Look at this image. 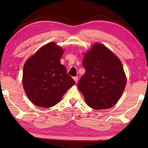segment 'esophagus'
Here are the masks:
<instances>
[{"label": "esophagus", "instance_id": "esophagus-1", "mask_svg": "<svg viewBox=\"0 0 148 148\" xmlns=\"http://www.w3.org/2000/svg\"><path fill=\"white\" fill-rule=\"evenodd\" d=\"M73 79H74V80L75 81V82H76V83H77V80H78V77H77V76L74 77H73Z\"/></svg>", "mask_w": 148, "mask_h": 148}]
</instances>
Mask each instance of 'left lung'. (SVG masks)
I'll return each mask as SVG.
<instances>
[{
    "instance_id": "obj_1",
    "label": "left lung",
    "mask_w": 148,
    "mask_h": 148,
    "mask_svg": "<svg viewBox=\"0 0 148 148\" xmlns=\"http://www.w3.org/2000/svg\"><path fill=\"white\" fill-rule=\"evenodd\" d=\"M82 64L86 72L77 84L87 104L95 110L108 109L116 104L127 84L121 61L99 43L85 54Z\"/></svg>"
}]
</instances>
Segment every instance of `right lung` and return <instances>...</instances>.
Returning a JSON list of instances; mask_svg holds the SVG:
<instances>
[{"mask_svg": "<svg viewBox=\"0 0 148 148\" xmlns=\"http://www.w3.org/2000/svg\"><path fill=\"white\" fill-rule=\"evenodd\" d=\"M64 51L55 42L40 48L24 64L23 85L27 96L38 106L50 108L59 103L75 84L60 62Z\"/></svg>", "mask_w": 148, "mask_h": 148, "instance_id": "right-lung-1", "label": "right lung"}]
</instances>
